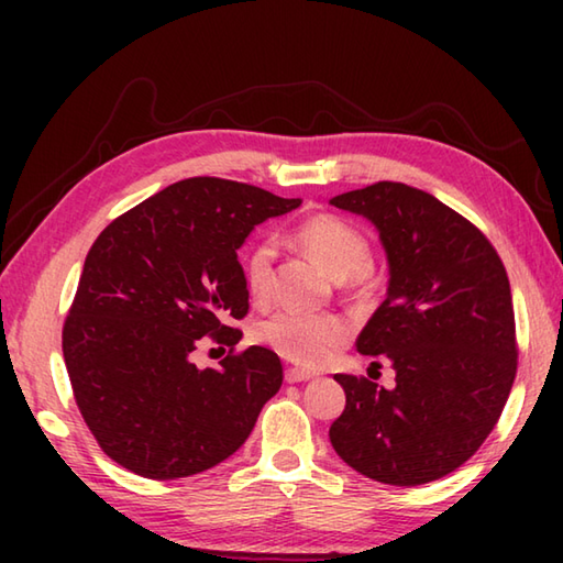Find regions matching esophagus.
Masks as SVG:
<instances>
[{
  "instance_id": "34e87169",
  "label": "esophagus",
  "mask_w": 563,
  "mask_h": 563,
  "mask_svg": "<svg viewBox=\"0 0 563 563\" xmlns=\"http://www.w3.org/2000/svg\"><path fill=\"white\" fill-rule=\"evenodd\" d=\"M312 377H314V373H309V369H302V367L285 369V382H288V385H295V382H307Z\"/></svg>"
}]
</instances>
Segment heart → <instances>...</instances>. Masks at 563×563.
<instances>
[{
  "label": "heart",
  "instance_id": "1",
  "mask_svg": "<svg viewBox=\"0 0 563 563\" xmlns=\"http://www.w3.org/2000/svg\"><path fill=\"white\" fill-rule=\"evenodd\" d=\"M292 242L314 256L333 278H339L343 290L365 295L373 288V268H369V239L361 227L341 214L319 212L292 227ZM275 246L268 236H258L242 254V273L249 295L254 300H266L273 283ZM351 336L349 321L331 312H302V309H283L256 327V339L266 343L280 357L305 367L324 365L336 355Z\"/></svg>",
  "mask_w": 563,
  "mask_h": 563
}]
</instances>
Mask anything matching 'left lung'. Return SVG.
<instances>
[{"instance_id":"8db88e82","label":"left lung","mask_w":563,"mask_h":563,"mask_svg":"<svg viewBox=\"0 0 563 563\" xmlns=\"http://www.w3.org/2000/svg\"><path fill=\"white\" fill-rule=\"evenodd\" d=\"M331 206L379 230L389 290L355 345L397 369L394 389L333 375L345 409L329 428L331 445L375 482H435L482 448L516 379L506 266L479 227L421 188L377 181Z\"/></svg>"}]
</instances>
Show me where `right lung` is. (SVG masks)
Listing matches in <instances>:
<instances>
[{
  "label": "right lung",
  "mask_w": 563,
  "mask_h": 563,
  "mask_svg": "<svg viewBox=\"0 0 563 563\" xmlns=\"http://www.w3.org/2000/svg\"><path fill=\"white\" fill-rule=\"evenodd\" d=\"M300 198L194 176L115 218L89 249L63 327L75 401L99 448L145 479H181L244 445L283 385L280 357L234 353L249 312L236 249ZM202 335L233 349L214 371L189 353Z\"/></svg>",
  "instance_id": "obj_1"
}]
</instances>
